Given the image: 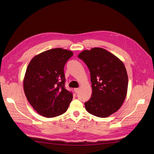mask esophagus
<instances>
[{
    "label": "esophagus",
    "instance_id": "1",
    "mask_svg": "<svg viewBox=\"0 0 154 154\" xmlns=\"http://www.w3.org/2000/svg\"><path fill=\"white\" fill-rule=\"evenodd\" d=\"M79 88H74V91H75V93H77L79 92Z\"/></svg>",
    "mask_w": 154,
    "mask_h": 154
}]
</instances>
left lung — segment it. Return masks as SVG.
Masks as SVG:
<instances>
[{
  "mask_svg": "<svg viewBox=\"0 0 154 154\" xmlns=\"http://www.w3.org/2000/svg\"><path fill=\"white\" fill-rule=\"evenodd\" d=\"M78 58L90 72L92 94L85 103L87 110L96 117H109L120 109L127 96L128 75L123 63L101 48L83 51Z\"/></svg>",
  "mask_w": 154,
  "mask_h": 154,
  "instance_id": "left-lung-1",
  "label": "left lung"
}]
</instances>
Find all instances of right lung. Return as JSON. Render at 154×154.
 <instances>
[{"instance_id":"1","label":"right lung","mask_w":154,"mask_h":154,"mask_svg":"<svg viewBox=\"0 0 154 154\" xmlns=\"http://www.w3.org/2000/svg\"><path fill=\"white\" fill-rule=\"evenodd\" d=\"M72 55L71 51L57 48L42 53L30 61L23 87L27 100L38 114L50 118L67 110L73 94L65 88L64 67Z\"/></svg>"}]
</instances>
